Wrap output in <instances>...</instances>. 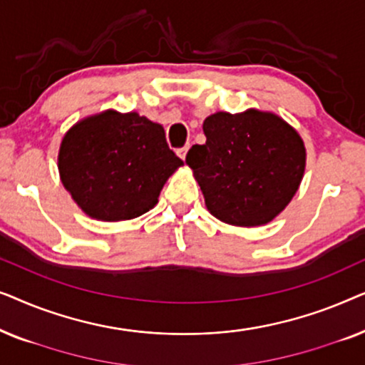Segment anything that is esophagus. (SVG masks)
I'll use <instances>...</instances> for the list:
<instances>
[{
	"label": "esophagus",
	"mask_w": 365,
	"mask_h": 365,
	"mask_svg": "<svg viewBox=\"0 0 365 365\" xmlns=\"http://www.w3.org/2000/svg\"><path fill=\"white\" fill-rule=\"evenodd\" d=\"M187 151H189V144H186V146H182V148H179V149H178L179 158H181V159H186V154H187Z\"/></svg>",
	"instance_id": "obj_1"
}]
</instances>
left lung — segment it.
I'll return each instance as SVG.
<instances>
[{
	"label": "left lung",
	"mask_w": 365,
	"mask_h": 365,
	"mask_svg": "<svg viewBox=\"0 0 365 365\" xmlns=\"http://www.w3.org/2000/svg\"><path fill=\"white\" fill-rule=\"evenodd\" d=\"M206 144H194V169L209 212L234 226H261L287 206L301 184L306 149L286 121L256 109L216 113L202 124Z\"/></svg>",
	"instance_id": "8db88e82"
}]
</instances>
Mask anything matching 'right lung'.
Segmentation results:
<instances>
[{
	"mask_svg": "<svg viewBox=\"0 0 365 365\" xmlns=\"http://www.w3.org/2000/svg\"><path fill=\"white\" fill-rule=\"evenodd\" d=\"M181 164L161 124L138 113L116 111L73 126L58 158L64 187L88 216L99 221H124L148 212Z\"/></svg>",
	"mask_w": 365,
	"mask_h": 365,
	"instance_id": "add662e5",
	"label": "right lung"
}]
</instances>
